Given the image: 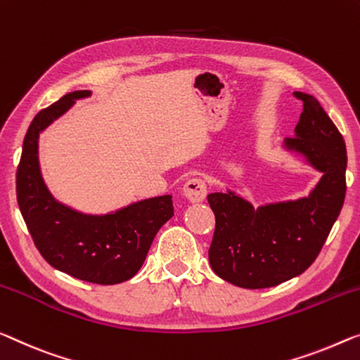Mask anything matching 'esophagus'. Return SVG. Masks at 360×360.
<instances>
[{
  "label": "esophagus",
  "instance_id": "34e87169",
  "mask_svg": "<svg viewBox=\"0 0 360 360\" xmlns=\"http://www.w3.org/2000/svg\"><path fill=\"white\" fill-rule=\"evenodd\" d=\"M184 196L190 202H201L207 196V185L202 179H191L184 185Z\"/></svg>",
  "mask_w": 360,
  "mask_h": 360
}]
</instances>
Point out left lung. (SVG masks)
<instances>
[{"mask_svg": "<svg viewBox=\"0 0 360 360\" xmlns=\"http://www.w3.org/2000/svg\"><path fill=\"white\" fill-rule=\"evenodd\" d=\"M302 112L283 148L322 174L309 196L254 207L233 191L211 193L215 231L209 262L240 288H270L301 275L319 256L346 196V145L314 96L296 91Z\"/></svg>", "mask_w": 360, "mask_h": 360, "instance_id": "1", "label": "left lung"}]
</instances>
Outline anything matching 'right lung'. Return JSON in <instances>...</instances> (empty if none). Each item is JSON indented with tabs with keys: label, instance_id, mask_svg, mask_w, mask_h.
<instances>
[{
	"label": "right lung",
	"instance_id": "1",
	"mask_svg": "<svg viewBox=\"0 0 360 360\" xmlns=\"http://www.w3.org/2000/svg\"><path fill=\"white\" fill-rule=\"evenodd\" d=\"M90 95L88 90L68 93L35 115L24 138L15 190L27 229L49 265L90 283L117 285L141 269L154 236L174 215V204L172 196L164 195L95 215L75 211L49 193L38 161V138L77 99Z\"/></svg>",
	"mask_w": 360,
	"mask_h": 360
}]
</instances>
